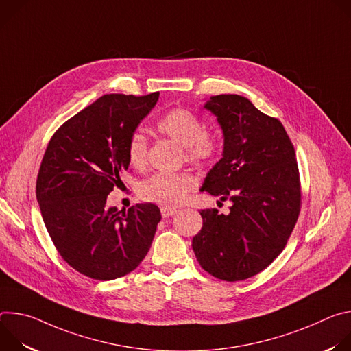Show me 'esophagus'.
I'll use <instances>...</instances> for the list:
<instances>
[{
  "label": "esophagus",
  "instance_id": "esophagus-1",
  "mask_svg": "<svg viewBox=\"0 0 351 351\" xmlns=\"http://www.w3.org/2000/svg\"><path fill=\"white\" fill-rule=\"evenodd\" d=\"M176 213H178L176 208H165V207L161 208V215H162L164 218H169V217L175 215Z\"/></svg>",
  "mask_w": 351,
  "mask_h": 351
}]
</instances>
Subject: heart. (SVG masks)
<instances>
[{
  "label": "heart",
  "mask_w": 351,
  "mask_h": 351,
  "mask_svg": "<svg viewBox=\"0 0 351 351\" xmlns=\"http://www.w3.org/2000/svg\"><path fill=\"white\" fill-rule=\"evenodd\" d=\"M156 128L160 133L178 141L184 149V158L194 165H208L219 153V141L207 132L206 122L186 108H175L162 115ZM128 158L136 169H144L148 161L147 137L134 132L128 141ZM195 189V179L184 172H158L145 179L140 186V195L145 202L165 208H173L186 202Z\"/></svg>",
  "instance_id": "heart-1"
}]
</instances>
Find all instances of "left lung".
Returning <instances> with one entry per match:
<instances>
[{"label":"left lung","mask_w":351,"mask_h":351,"mask_svg":"<svg viewBox=\"0 0 351 351\" xmlns=\"http://www.w3.org/2000/svg\"><path fill=\"white\" fill-rule=\"evenodd\" d=\"M223 132V154L203 190L230 199L229 214L202 210L193 237L197 261L210 275L236 282L264 271L285 248L302 208L294 147L279 119L237 94L211 97L204 106Z\"/></svg>","instance_id":"8db88e82"}]
</instances>
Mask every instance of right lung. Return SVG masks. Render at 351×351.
<instances>
[{"mask_svg":"<svg viewBox=\"0 0 351 351\" xmlns=\"http://www.w3.org/2000/svg\"><path fill=\"white\" fill-rule=\"evenodd\" d=\"M158 97L106 94L47 145L36 183L43 221L64 261L91 279L128 275L152 247L160 208L147 203L118 211L107 207V195L122 182L128 141Z\"/></svg>","mask_w":351,"mask_h":351,"instance_id":"obj_1","label":"right lung"}]
</instances>
